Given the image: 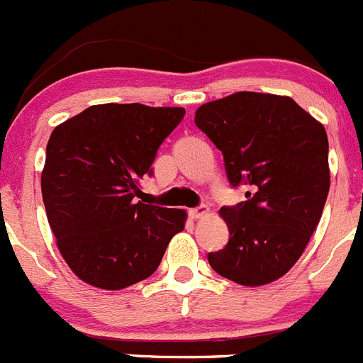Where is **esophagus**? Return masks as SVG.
<instances>
[{
  "label": "esophagus",
  "mask_w": 363,
  "mask_h": 363,
  "mask_svg": "<svg viewBox=\"0 0 363 363\" xmlns=\"http://www.w3.org/2000/svg\"><path fill=\"white\" fill-rule=\"evenodd\" d=\"M189 214H191V218H194V220H200V218H205L207 214H209V209L201 205V207H196V209L189 211Z\"/></svg>",
  "instance_id": "1"
}]
</instances>
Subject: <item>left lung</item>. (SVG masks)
Returning a JSON list of instances; mask_svg holds the SVG:
<instances>
[{
	"label": "left lung",
	"mask_w": 363,
	"mask_h": 363,
	"mask_svg": "<svg viewBox=\"0 0 363 363\" xmlns=\"http://www.w3.org/2000/svg\"><path fill=\"white\" fill-rule=\"evenodd\" d=\"M198 129L223 152L245 201L223 207L225 249L209 252L220 277L245 287L277 281L298 262L323 213L331 172L323 125L289 96L236 92L203 104Z\"/></svg>",
	"instance_id": "obj_1"
}]
</instances>
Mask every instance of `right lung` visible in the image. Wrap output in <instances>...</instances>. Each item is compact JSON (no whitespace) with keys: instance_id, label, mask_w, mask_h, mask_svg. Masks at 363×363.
<instances>
[{"instance_id":"1","label":"right lung","mask_w":363,"mask_h":363,"mask_svg":"<svg viewBox=\"0 0 363 363\" xmlns=\"http://www.w3.org/2000/svg\"><path fill=\"white\" fill-rule=\"evenodd\" d=\"M184 116L182 107L104 104L52 130L41 194L57 249L82 281L120 291L145 280L185 229L184 209L134 200L156 150Z\"/></svg>"}]
</instances>
